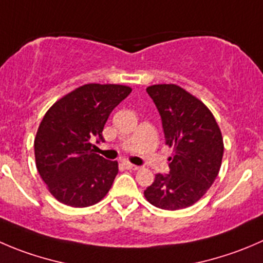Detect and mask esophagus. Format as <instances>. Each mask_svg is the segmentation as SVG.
<instances>
[{
  "instance_id": "34e87169",
  "label": "esophagus",
  "mask_w": 263,
  "mask_h": 263,
  "mask_svg": "<svg viewBox=\"0 0 263 263\" xmlns=\"http://www.w3.org/2000/svg\"><path fill=\"white\" fill-rule=\"evenodd\" d=\"M123 165L127 168V170H132V171H136L140 168L139 165H135V164H132V163H129L128 160H123Z\"/></svg>"
}]
</instances>
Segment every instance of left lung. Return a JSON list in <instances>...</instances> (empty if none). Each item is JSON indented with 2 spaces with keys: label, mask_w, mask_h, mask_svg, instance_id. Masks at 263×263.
Wrapping results in <instances>:
<instances>
[{
  "label": "left lung",
  "mask_w": 263,
  "mask_h": 263,
  "mask_svg": "<svg viewBox=\"0 0 263 263\" xmlns=\"http://www.w3.org/2000/svg\"><path fill=\"white\" fill-rule=\"evenodd\" d=\"M146 92L159 111L165 145L173 147V155L170 173L155 175L144 195L160 210L190 207L207 193L221 168L220 127L210 109L180 86L154 85Z\"/></svg>",
  "instance_id": "8db88e82"
}]
</instances>
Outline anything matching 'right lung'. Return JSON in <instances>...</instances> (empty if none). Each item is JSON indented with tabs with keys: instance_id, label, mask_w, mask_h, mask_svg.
Returning <instances> with one entry per match:
<instances>
[{
	"instance_id": "right-lung-1",
	"label": "right lung",
	"mask_w": 263,
	"mask_h": 263,
	"mask_svg": "<svg viewBox=\"0 0 263 263\" xmlns=\"http://www.w3.org/2000/svg\"><path fill=\"white\" fill-rule=\"evenodd\" d=\"M131 91L122 85L90 83L61 98L45 114L34 139L35 165L59 202L88 207L110 190L118 163L93 153L91 141H104L109 116Z\"/></svg>"
}]
</instances>
